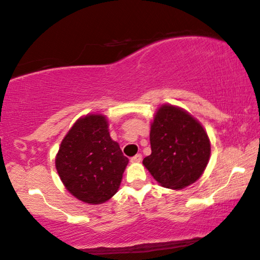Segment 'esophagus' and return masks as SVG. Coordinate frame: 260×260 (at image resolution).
<instances>
[{
	"label": "esophagus",
	"instance_id": "34e87169",
	"mask_svg": "<svg viewBox=\"0 0 260 260\" xmlns=\"http://www.w3.org/2000/svg\"><path fill=\"white\" fill-rule=\"evenodd\" d=\"M142 160V155L140 154V153H139V154H137V155H134L133 158L131 159V161L132 162H140Z\"/></svg>",
	"mask_w": 260,
	"mask_h": 260
}]
</instances>
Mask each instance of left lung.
<instances>
[{"label": "left lung", "mask_w": 260, "mask_h": 260, "mask_svg": "<svg viewBox=\"0 0 260 260\" xmlns=\"http://www.w3.org/2000/svg\"><path fill=\"white\" fill-rule=\"evenodd\" d=\"M149 141L152 153L142 164L164 187L184 188L198 180L207 166L211 154L207 133L180 108L160 107L151 126Z\"/></svg>", "instance_id": "left-lung-1"}]
</instances>
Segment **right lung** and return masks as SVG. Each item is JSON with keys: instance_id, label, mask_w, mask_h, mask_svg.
Listing matches in <instances>:
<instances>
[{"instance_id": "add662e5", "label": "right lung", "mask_w": 260, "mask_h": 260, "mask_svg": "<svg viewBox=\"0 0 260 260\" xmlns=\"http://www.w3.org/2000/svg\"><path fill=\"white\" fill-rule=\"evenodd\" d=\"M55 164L66 188L81 202L95 205L115 194L128 159L109 137L105 116L90 114L69 129Z\"/></svg>"}]
</instances>
